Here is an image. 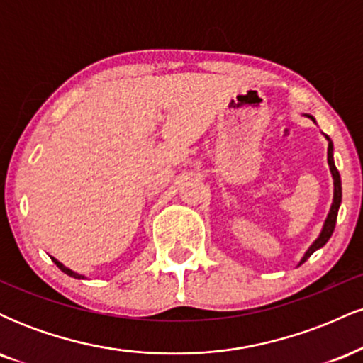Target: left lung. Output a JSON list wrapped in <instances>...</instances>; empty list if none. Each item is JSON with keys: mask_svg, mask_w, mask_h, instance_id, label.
Returning <instances> with one entry per match:
<instances>
[{"mask_svg": "<svg viewBox=\"0 0 363 363\" xmlns=\"http://www.w3.org/2000/svg\"><path fill=\"white\" fill-rule=\"evenodd\" d=\"M328 138V136H326ZM329 140V138H328ZM328 164H329V169H331V174H333V179H335V198H333V205H331V210H329V215L326 218V222H324V227H323V232H320V235L315 239V242L311 245L309 251L306 252V256L302 257L301 264L302 262H306L309 257L314 254L318 249L323 247L324 244L328 242L329 237L333 235V230H335V225H336V216H338V210H340V203H341V179H340V172L338 169H336L335 165V160H333V143L329 141L328 145Z\"/></svg>", "mask_w": 363, "mask_h": 363, "instance_id": "1", "label": "left lung"}]
</instances>
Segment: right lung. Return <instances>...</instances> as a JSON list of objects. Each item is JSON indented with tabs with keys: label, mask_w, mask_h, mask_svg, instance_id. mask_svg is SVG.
Returning <instances> with one entry per match:
<instances>
[{
	"label": "right lung",
	"mask_w": 363,
	"mask_h": 363,
	"mask_svg": "<svg viewBox=\"0 0 363 363\" xmlns=\"http://www.w3.org/2000/svg\"><path fill=\"white\" fill-rule=\"evenodd\" d=\"M52 261H54V264H56V266H57V268H60L62 273H66V274H68V277H73V278H83V277H82V274H78V273H74V272H72V269H69V268H66V266H62V264H61V262H60V261H57V259H54V257H52Z\"/></svg>",
	"instance_id": "obj_1"
}]
</instances>
